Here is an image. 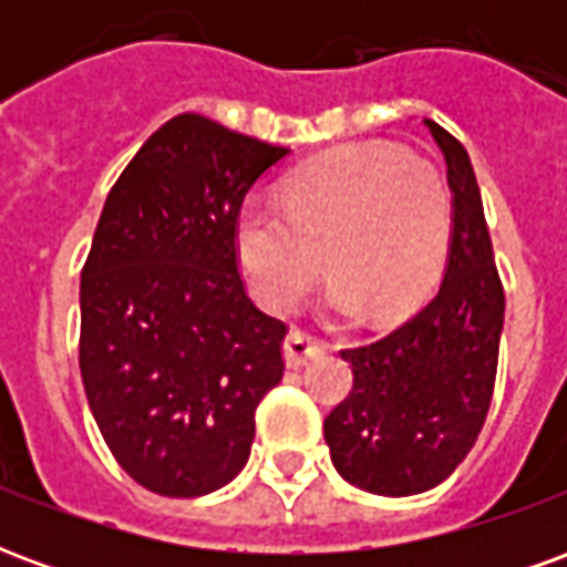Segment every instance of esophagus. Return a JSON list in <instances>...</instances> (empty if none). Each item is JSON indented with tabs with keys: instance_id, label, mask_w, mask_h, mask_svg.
I'll use <instances>...</instances> for the list:
<instances>
[{
	"instance_id": "1",
	"label": "esophagus",
	"mask_w": 567,
	"mask_h": 567,
	"mask_svg": "<svg viewBox=\"0 0 567 567\" xmlns=\"http://www.w3.org/2000/svg\"><path fill=\"white\" fill-rule=\"evenodd\" d=\"M282 349H285V364H288V368H307L312 358L324 355V349H328V346L303 331H291L288 337H285Z\"/></svg>"
}]
</instances>
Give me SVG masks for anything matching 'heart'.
Returning <instances> with one entry per match:
<instances>
[{
  "instance_id": "1",
  "label": "heart",
  "mask_w": 567,
  "mask_h": 567,
  "mask_svg": "<svg viewBox=\"0 0 567 567\" xmlns=\"http://www.w3.org/2000/svg\"><path fill=\"white\" fill-rule=\"evenodd\" d=\"M452 234L443 175L394 145H346L285 178L279 199L251 194L236 218L248 285L288 312L324 264V300L340 316L392 319L437 279Z\"/></svg>"
}]
</instances>
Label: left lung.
Instances as JSON below:
<instances>
[{
	"label": "left lung",
	"mask_w": 567,
	"mask_h": 567,
	"mask_svg": "<svg viewBox=\"0 0 567 567\" xmlns=\"http://www.w3.org/2000/svg\"><path fill=\"white\" fill-rule=\"evenodd\" d=\"M425 127L452 190L443 282L398 331L340 352L355 382L324 419L340 476L385 498L440 486L464 462L492 404L504 328V288L471 157L440 124L425 117Z\"/></svg>",
	"instance_id": "1"
}]
</instances>
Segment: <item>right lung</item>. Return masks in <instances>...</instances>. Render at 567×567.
Returning <instances> with one entry per match:
<instances>
[{
  "instance_id": "right-lung-1",
  "label": "right lung",
  "mask_w": 567,
  "mask_h": 567,
  "mask_svg": "<svg viewBox=\"0 0 567 567\" xmlns=\"http://www.w3.org/2000/svg\"><path fill=\"white\" fill-rule=\"evenodd\" d=\"M285 154L178 115L105 199L81 270V382L117 464L157 495L227 486L282 380L285 324L246 295L236 218Z\"/></svg>"
}]
</instances>
